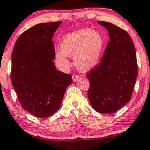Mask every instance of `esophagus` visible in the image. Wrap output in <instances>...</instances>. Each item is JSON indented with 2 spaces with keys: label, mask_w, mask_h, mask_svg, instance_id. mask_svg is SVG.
<instances>
[{
  "label": "esophagus",
  "mask_w": 150,
  "mask_h": 150,
  "mask_svg": "<svg viewBox=\"0 0 150 150\" xmlns=\"http://www.w3.org/2000/svg\"><path fill=\"white\" fill-rule=\"evenodd\" d=\"M78 77H79L78 75H75V74H73V80L75 81L77 78H78Z\"/></svg>",
  "instance_id": "esophagus-1"
}]
</instances>
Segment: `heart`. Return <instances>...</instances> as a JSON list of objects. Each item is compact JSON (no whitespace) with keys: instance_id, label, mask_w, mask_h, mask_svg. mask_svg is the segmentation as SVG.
<instances>
[{"instance_id":"1","label":"heart","mask_w":150,"mask_h":150,"mask_svg":"<svg viewBox=\"0 0 150 150\" xmlns=\"http://www.w3.org/2000/svg\"><path fill=\"white\" fill-rule=\"evenodd\" d=\"M105 45L100 33L84 28L70 33L63 39L61 50L56 52V59L61 66H67V57H74V62L80 71H86L98 64Z\"/></svg>"}]
</instances>
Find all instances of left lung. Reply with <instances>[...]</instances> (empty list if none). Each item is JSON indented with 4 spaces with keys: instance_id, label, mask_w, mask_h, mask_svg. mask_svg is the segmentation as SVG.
<instances>
[{
    "instance_id": "1",
    "label": "left lung",
    "mask_w": 150,
    "mask_h": 150,
    "mask_svg": "<svg viewBox=\"0 0 150 150\" xmlns=\"http://www.w3.org/2000/svg\"><path fill=\"white\" fill-rule=\"evenodd\" d=\"M108 30V42L100 63L86 77L90 82L88 98L96 111L115 112L131 98L138 70L134 45L124 29L105 21H98Z\"/></svg>"
}]
</instances>
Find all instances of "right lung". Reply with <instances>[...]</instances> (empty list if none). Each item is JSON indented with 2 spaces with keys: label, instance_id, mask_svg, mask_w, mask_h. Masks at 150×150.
Here are the masks:
<instances>
[{
  "label": "right lung",
  "instance_id": "right-lung-1",
  "mask_svg": "<svg viewBox=\"0 0 150 150\" xmlns=\"http://www.w3.org/2000/svg\"><path fill=\"white\" fill-rule=\"evenodd\" d=\"M62 21L35 25L21 33L12 53L11 80L21 105L34 116L45 118L60 108L70 74L56 69L54 33Z\"/></svg>",
  "mask_w": 150,
  "mask_h": 150
}]
</instances>
